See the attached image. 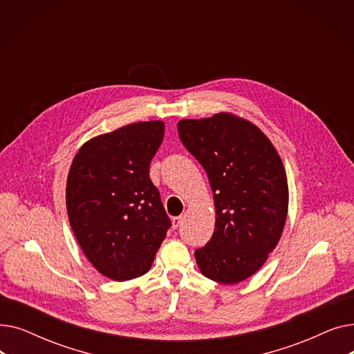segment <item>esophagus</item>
Instances as JSON below:
<instances>
[{
	"label": "esophagus",
	"instance_id": "obj_1",
	"mask_svg": "<svg viewBox=\"0 0 354 354\" xmlns=\"http://www.w3.org/2000/svg\"><path fill=\"white\" fill-rule=\"evenodd\" d=\"M180 222H182L180 216H174L172 218V227H174V230H176L180 225Z\"/></svg>",
	"mask_w": 354,
	"mask_h": 354
}]
</instances>
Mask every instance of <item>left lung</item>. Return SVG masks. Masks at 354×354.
I'll list each match as a JSON object with an SVG mask.
<instances>
[{
    "instance_id": "left-lung-1",
    "label": "left lung",
    "mask_w": 354,
    "mask_h": 354,
    "mask_svg": "<svg viewBox=\"0 0 354 354\" xmlns=\"http://www.w3.org/2000/svg\"><path fill=\"white\" fill-rule=\"evenodd\" d=\"M182 143L205 169L215 228L195 251L201 272L222 284L255 274L281 238L288 211L283 160L254 123L232 113L178 123Z\"/></svg>"
}]
</instances>
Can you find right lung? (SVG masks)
Returning a JSON list of instances; mask_svg holds the SVG:
<instances>
[{
	"label": "right lung",
	"mask_w": 354,
	"mask_h": 354,
	"mask_svg": "<svg viewBox=\"0 0 354 354\" xmlns=\"http://www.w3.org/2000/svg\"><path fill=\"white\" fill-rule=\"evenodd\" d=\"M160 120L126 124L87 140L66 187L71 230L88 261L115 281L146 274L171 219L149 166L163 140Z\"/></svg>",
	"instance_id": "right-lung-1"
}]
</instances>
